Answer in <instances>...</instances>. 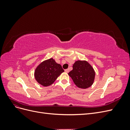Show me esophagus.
I'll return each instance as SVG.
<instances>
[{
  "label": "esophagus",
  "mask_w": 130,
  "mask_h": 130,
  "mask_svg": "<svg viewBox=\"0 0 130 130\" xmlns=\"http://www.w3.org/2000/svg\"><path fill=\"white\" fill-rule=\"evenodd\" d=\"M69 69H65V72H66V73H69Z\"/></svg>",
  "instance_id": "1"
}]
</instances>
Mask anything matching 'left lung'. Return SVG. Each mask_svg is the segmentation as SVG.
<instances>
[{"instance_id":"1","label":"left lung","mask_w":130,"mask_h":130,"mask_svg":"<svg viewBox=\"0 0 130 130\" xmlns=\"http://www.w3.org/2000/svg\"><path fill=\"white\" fill-rule=\"evenodd\" d=\"M68 75L78 88L86 89L93 84L95 74L92 67L87 61H77Z\"/></svg>"}]
</instances>
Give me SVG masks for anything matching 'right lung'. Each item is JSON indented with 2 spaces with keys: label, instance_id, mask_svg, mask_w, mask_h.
<instances>
[{
  "label": "right lung",
  "instance_id": "1",
  "mask_svg": "<svg viewBox=\"0 0 130 130\" xmlns=\"http://www.w3.org/2000/svg\"><path fill=\"white\" fill-rule=\"evenodd\" d=\"M63 72L60 64L57 63L53 58H50L37 67L35 72V77L40 85L46 87L52 85Z\"/></svg>",
  "mask_w": 130,
  "mask_h": 130
}]
</instances>
